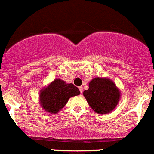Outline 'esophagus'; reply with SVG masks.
<instances>
[{"mask_svg":"<svg viewBox=\"0 0 154 154\" xmlns=\"http://www.w3.org/2000/svg\"><path fill=\"white\" fill-rule=\"evenodd\" d=\"M79 91H80L81 94H82V91H83V87H82V86L79 87Z\"/></svg>","mask_w":154,"mask_h":154,"instance_id":"obj_1","label":"esophagus"}]
</instances>
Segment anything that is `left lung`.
I'll list each match as a JSON object with an SVG mask.
<instances>
[{
	"mask_svg": "<svg viewBox=\"0 0 154 154\" xmlns=\"http://www.w3.org/2000/svg\"><path fill=\"white\" fill-rule=\"evenodd\" d=\"M121 91L115 82L109 78H94L89 82V88L83 92L91 109L97 114H109L118 106Z\"/></svg>",
	"mask_w": 154,
	"mask_h": 154,
	"instance_id": "8db88e82",
	"label": "left lung"
}]
</instances>
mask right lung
<instances>
[{"instance_id":"add662e5","label":"right lung","mask_w":154,"mask_h":154,"mask_svg":"<svg viewBox=\"0 0 154 154\" xmlns=\"http://www.w3.org/2000/svg\"><path fill=\"white\" fill-rule=\"evenodd\" d=\"M79 94V88L73 84L56 79L40 90L39 102L44 110L55 115L66 106L70 97Z\"/></svg>"}]
</instances>
